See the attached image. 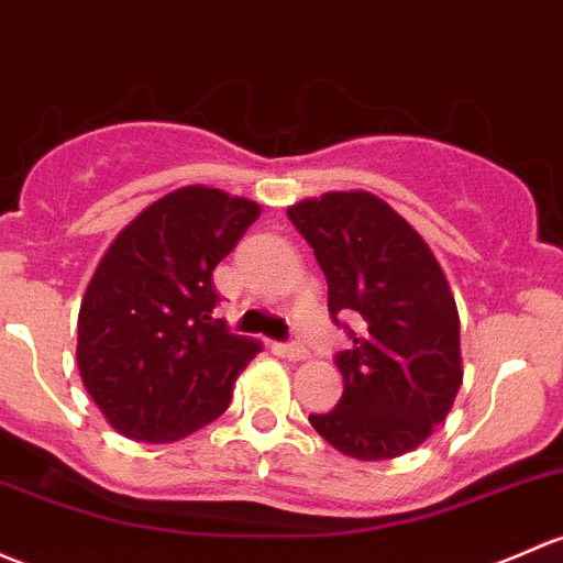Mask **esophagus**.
Returning a JSON list of instances; mask_svg holds the SVG:
<instances>
[{
	"label": "esophagus",
	"instance_id": "obj_1",
	"mask_svg": "<svg viewBox=\"0 0 563 563\" xmlns=\"http://www.w3.org/2000/svg\"><path fill=\"white\" fill-rule=\"evenodd\" d=\"M286 358H288V361H301V358H307V347L301 345V342H288V345H286Z\"/></svg>",
	"mask_w": 563,
	"mask_h": 563
}]
</instances>
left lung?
Masks as SVG:
<instances>
[{
  "mask_svg": "<svg viewBox=\"0 0 563 563\" xmlns=\"http://www.w3.org/2000/svg\"><path fill=\"white\" fill-rule=\"evenodd\" d=\"M288 218L329 283L334 323L351 318L353 347L334 356L342 399L312 429L358 461L416 451L451 412L464 380L461 329L448 277L426 240L366 191L301 199Z\"/></svg>",
  "mask_w": 563,
  "mask_h": 563,
  "instance_id": "1",
  "label": "left lung"
}]
</instances>
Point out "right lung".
Here are the masks:
<instances>
[{
	"instance_id": "right-lung-1",
	"label": "right lung",
	"mask_w": 563,
	"mask_h": 563,
	"mask_svg": "<svg viewBox=\"0 0 563 563\" xmlns=\"http://www.w3.org/2000/svg\"><path fill=\"white\" fill-rule=\"evenodd\" d=\"M258 216L251 199L186 186L110 242L80 301L78 366L118 434L175 442L229 407L262 342L212 318V269Z\"/></svg>"
}]
</instances>
